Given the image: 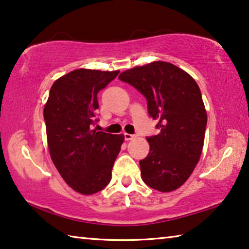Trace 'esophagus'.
<instances>
[{
    "mask_svg": "<svg viewBox=\"0 0 249 249\" xmlns=\"http://www.w3.org/2000/svg\"><path fill=\"white\" fill-rule=\"evenodd\" d=\"M124 138H125V141H132L133 138H135V135L125 133V134H124Z\"/></svg>",
    "mask_w": 249,
    "mask_h": 249,
    "instance_id": "1",
    "label": "esophagus"
}]
</instances>
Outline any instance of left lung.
<instances>
[{
    "mask_svg": "<svg viewBox=\"0 0 249 249\" xmlns=\"http://www.w3.org/2000/svg\"><path fill=\"white\" fill-rule=\"evenodd\" d=\"M120 80L147 100L148 114L158 120V135L147 137L150 151L140 161L148 187L170 192L181 187L199 162L208 117L200 88L190 74L165 61L122 72Z\"/></svg>",
    "mask_w": 249,
    "mask_h": 249,
    "instance_id": "8db88e82",
    "label": "left lung"
}]
</instances>
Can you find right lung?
<instances>
[{
	"instance_id": "right-lung-1",
	"label": "right lung",
	"mask_w": 249,
	"mask_h": 249,
	"mask_svg": "<svg viewBox=\"0 0 249 249\" xmlns=\"http://www.w3.org/2000/svg\"><path fill=\"white\" fill-rule=\"evenodd\" d=\"M120 71L77 69L53 82L44 107L50 157L67 184L93 195L111 181L112 168L124 135L92 129L98 93Z\"/></svg>"
}]
</instances>
